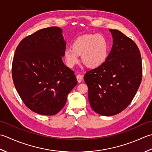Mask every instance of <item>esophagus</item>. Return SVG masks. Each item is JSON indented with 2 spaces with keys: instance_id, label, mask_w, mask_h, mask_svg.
Returning a JSON list of instances; mask_svg holds the SVG:
<instances>
[{
  "instance_id": "1",
  "label": "esophagus",
  "mask_w": 152,
  "mask_h": 152,
  "mask_svg": "<svg viewBox=\"0 0 152 152\" xmlns=\"http://www.w3.org/2000/svg\"><path fill=\"white\" fill-rule=\"evenodd\" d=\"M83 75H80V74H79V75H77V81H78V83L81 82L83 80Z\"/></svg>"
}]
</instances>
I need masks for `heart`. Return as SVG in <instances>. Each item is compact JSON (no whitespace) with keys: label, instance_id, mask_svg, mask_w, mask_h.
<instances>
[{"label":"heart","instance_id":"1","mask_svg":"<svg viewBox=\"0 0 152 152\" xmlns=\"http://www.w3.org/2000/svg\"><path fill=\"white\" fill-rule=\"evenodd\" d=\"M80 55L86 67L91 69L100 67L108 56L106 39L100 34L77 37L72 42V47L67 48L64 52V58L67 66L72 68L78 64Z\"/></svg>","mask_w":152,"mask_h":152}]
</instances>
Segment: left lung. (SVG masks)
Returning <instances> with one entry per match:
<instances>
[{
  "label": "left lung",
  "instance_id": "left-lung-1",
  "mask_svg": "<svg viewBox=\"0 0 152 152\" xmlns=\"http://www.w3.org/2000/svg\"><path fill=\"white\" fill-rule=\"evenodd\" d=\"M109 30L113 45L106 61L84 76L91 107L104 116L118 114L131 104L142 77L141 55L136 43L118 30Z\"/></svg>",
  "mask_w": 152,
  "mask_h": 152
}]
</instances>
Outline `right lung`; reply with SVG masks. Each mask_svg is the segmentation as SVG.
<instances>
[{"instance_id": "add662e5", "label": "right lung", "mask_w": 152, "mask_h": 152, "mask_svg": "<svg viewBox=\"0 0 152 152\" xmlns=\"http://www.w3.org/2000/svg\"><path fill=\"white\" fill-rule=\"evenodd\" d=\"M66 46L62 29L51 27L24 38L15 50L14 84L24 104L34 112L56 114L77 85L74 72L62 61Z\"/></svg>"}]
</instances>
